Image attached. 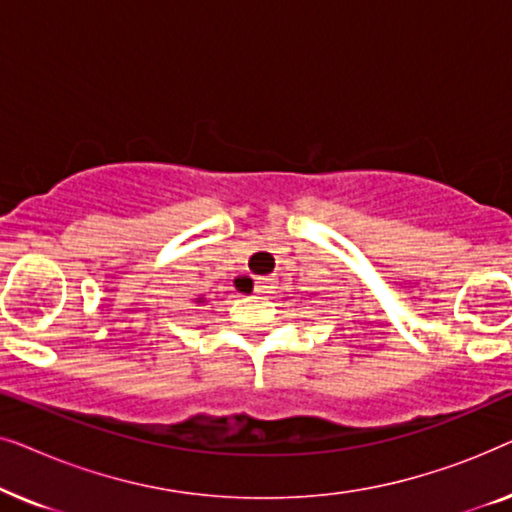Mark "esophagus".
Instances as JSON below:
<instances>
[{
    "instance_id": "esophagus-1",
    "label": "esophagus",
    "mask_w": 512,
    "mask_h": 512,
    "mask_svg": "<svg viewBox=\"0 0 512 512\" xmlns=\"http://www.w3.org/2000/svg\"><path fill=\"white\" fill-rule=\"evenodd\" d=\"M272 291H275V282H272L270 277H258V282H256L258 296H270Z\"/></svg>"
}]
</instances>
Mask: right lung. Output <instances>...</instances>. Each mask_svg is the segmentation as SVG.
<instances>
[{
	"mask_svg": "<svg viewBox=\"0 0 512 512\" xmlns=\"http://www.w3.org/2000/svg\"><path fill=\"white\" fill-rule=\"evenodd\" d=\"M235 286H237V289H247V286H251V279L249 277H237L235 279ZM209 300H212V298H207V296H198V298H193V303L195 305H205V303H209Z\"/></svg>",
	"mask_w": 512,
	"mask_h": 512,
	"instance_id": "right-lung-1",
	"label": "right lung"
}]
</instances>
